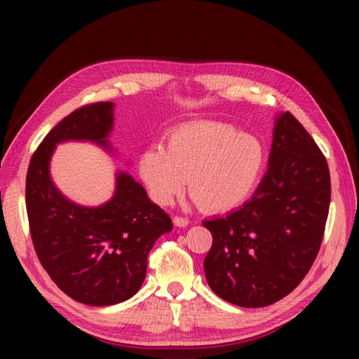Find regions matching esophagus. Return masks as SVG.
Masks as SVG:
<instances>
[{"label": "esophagus", "mask_w": 359, "mask_h": 359, "mask_svg": "<svg viewBox=\"0 0 359 359\" xmlns=\"http://www.w3.org/2000/svg\"><path fill=\"white\" fill-rule=\"evenodd\" d=\"M174 224L175 226H179V228H187L188 224H190V220H188V218H184V217H174Z\"/></svg>", "instance_id": "1"}]
</instances>
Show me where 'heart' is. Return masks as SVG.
Here are the masks:
<instances>
[{"mask_svg":"<svg viewBox=\"0 0 359 359\" xmlns=\"http://www.w3.org/2000/svg\"><path fill=\"white\" fill-rule=\"evenodd\" d=\"M266 144L229 121L198 120L174 128L168 147L154 144L139 158V175L156 204L190 193L209 214L236 210L255 196L266 175Z\"/></svg>","mask_w":359,"mask_h":359,"instance_id":"b5f03b06","label":"heart"}]
</instances>
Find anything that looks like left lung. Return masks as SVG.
<instances>
[{
	"mask_svg": "<svg viewBox=\"0 0 359 359\" xmlns=\"http://www.w3.org/2000/svg\"><path fill=\"white\" fill-rule=\"evenodd\" d=\"M331 201L326 158L290 112L276 115L267 172L242 208L203 224L210 290L239 307H266L290 294L311 269Z\"/></svg>",
	"mask_w": 359,
	"mask_h": 359,
	"instance_id": "8db88e82",
	"label": "left lung"
}]
</instances>
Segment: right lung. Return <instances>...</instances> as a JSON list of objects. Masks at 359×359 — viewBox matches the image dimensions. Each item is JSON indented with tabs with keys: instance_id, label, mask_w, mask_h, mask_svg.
Returning a JSON list of instances; mask_svg holds the SVG:
<instances>
[{
	"instance_id": "obj_1",
	"label": "right lung",
	"mask_w": 359,
	"mask_h": 359,
	"mask_svg": "<svg viewBox=\"0 0 359 359\" xmlns=\"http://www.w3.org/2000/svg\"><path fill=\"white\" fill-rule=\"evenodd\" d=\"M111 101L77 109L41 142L27 174V212L36 255L57 287L87 306H114L135 296L147 257L172 222L128 172H115V188L101 205L72 203L53 184L50 160L58 144L90 142L114 154Z\"/></svg>"
}]
</instances>
